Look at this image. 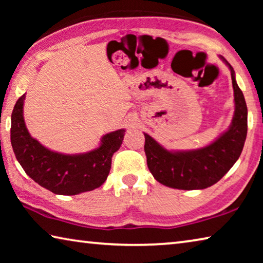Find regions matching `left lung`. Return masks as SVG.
<instances>
[{"label":"left lung","mask_w":263,"mask_h":263,"mask_svg":"<svg viewBox=\"0 0 263 263\" xmlns=\"http://www.w3.org/2000/svg\"><path fill=\"white\" fill-rule=\"evenodd\" d=\"M229 66L234 91V116L229 130L205 147L193 151H168L147 133L145 154L154 179L174 189H205L217 183L242 152L247 136V105L242 91L235 81L233 67Z\"/></svg>","instance_id":"obj_1"}]
</instances>
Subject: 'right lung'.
<instances>
[{"label":"right lung","mask_w":263,"mask_h":263,"mask_svg":"<svg viewBox=\"0 0 263 263\" xmlns=\"http://www.w3.org/2000/svg\"><path fill=\"white\" fill-rule=\"evenodd\" d=\"M25 94L11 114L10 139L17 161L39 185L57 195H78L99 188L111 168V158L121 147L125 130L102 137L100 147L82 154H62L48 149L30 136L23 117Z\"/></svg>","instance_id":"add662e5"}]
</instances>
